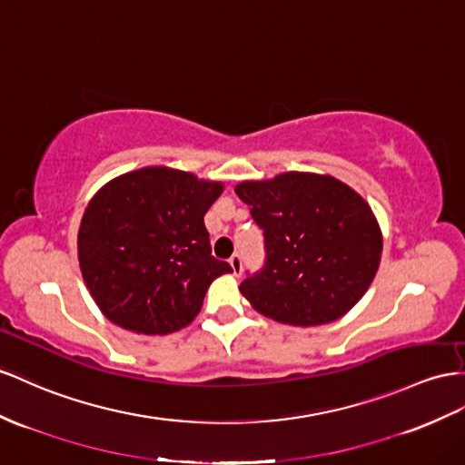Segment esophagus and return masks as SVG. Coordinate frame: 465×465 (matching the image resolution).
<instances>
[{
	"instance_id": "obj_1",
	"label": "esophagus",
	"mask_w": 465,
	"mask_h": 465,
	"mask_svg": "<svg viewBox=\"0 0 465 465\" xmlns=\"http://www.w3.org/2000/svg\"><path fill=\"white\" fill-rule=\"evenodd\" d=\"M230 267H232V271H233V275H235V277H240V275H242V271H243L242 257H240V255H233V257L230 259Z\"/></svg>"
}]
</instances>
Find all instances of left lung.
<instances>
[{"label":"left lung","mask_w":465,"mask_h":465,"mask_svg":"<svg viewBox=\"0 0 465 465\" xmlns=\"http://www.w3.org/2000/svg\"><path fill=\"white\" fill-rule=\"evenodd\" d=\"M235 194L265 235V269L240 284L259 314L322 326L361 301L383 252V233L361 194L330 174L299 171L243 181Z\"/></svg>","instance_id":"obj_1"}]
</instances>
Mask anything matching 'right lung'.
Segmentation results:
<instances>
[{"instance_id": "add662e5", "label": "right lung", "mask_w": 465, "mask_h": 465, "mask_svg": "<svg viewBox=\"0 0 465 465\" xmlns=\"http://www.w3.org/2000/svg\"><path fill=\"white\" fill-rule=\"evenodd\" d=\"M223 193L171 166L119 174L94 194L78 230V263L100 312L135 334H171L198 316L213 279L204 213Z\"/></svg>"}]
</instances>
